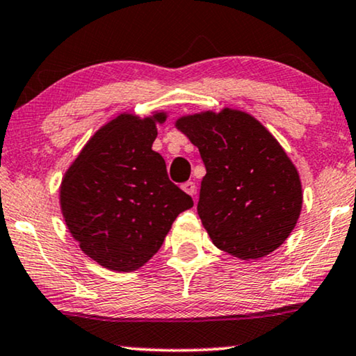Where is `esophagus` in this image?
Masks as SVG:
<instances>
[{
  "mask_svg": "<svg viewBox=\"0 0 356 356\" xmlns=\"http://www.w3.org/2000/svg\"><path fill=\"white\" fill-rule=\"evenodd\" d=\"M181 188H183L184 193L189 194V196H196V183L186 181V183H183Z\"/></svg>",
  "mask_w": 356,
  "mask_h": 356,
  "instance_id": "1",
  "label": "esophagus"
}]
</instances>
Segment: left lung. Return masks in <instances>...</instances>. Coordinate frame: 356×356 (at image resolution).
I'll list each match as a JSON object with an SVG mask.
<instances>
[{
	"label": "left lung",
	"mask_w": 356,
	"mask_h": 356,
	"mask_svg": "<svg viewBox=\"0 0 356 356\" xmlns=\"http://www.w3.org/2000/svg\"><path fill=\"white\" fill-rule=\"evenodd\" d=\"M177 128L206 165L197 213L213 245L245 261L275 251L296 225L303 193L274 136L233 108L181 116Z\"/></svg>",
	"instance_id": "8db88e82"
}]
</instances>
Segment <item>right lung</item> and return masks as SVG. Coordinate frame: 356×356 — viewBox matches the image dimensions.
<instances>
[{
  "label": "right lung",
  "instance_id": "1",
  "mask_svg": "<svg viewBox=\"0 0 356 356\" xmlns=\"http://www.w3.org/2000/svg\"><path fill=\"white\" fill-rule=\"evenodd\" d=\"M167 113H121L97 131L65 173L60 204L81 250L110 270L143 267L193 199L152 150Z\"/></svg>",
  "mask_w": 356,
  "mask_h": 356
}]
</instances>
